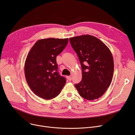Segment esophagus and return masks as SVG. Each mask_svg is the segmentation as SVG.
I'll use <instances>...</instances> for the list:
<instances>
[{"label":"esophagus","mask_w":135,"mask_h":135,"mask_svg":"<svg viewBox=\"0 0 135 135\" xmlns=\"http://www.w3.org/2000/svg\"><path fill=\"white\" fill-rule=\"evenodd\" d=\"M67 79H68V80H69V81H70L72 80V77H71V76H67Z\"/></svg>","instance_id":"obj_1"}]
</instances>
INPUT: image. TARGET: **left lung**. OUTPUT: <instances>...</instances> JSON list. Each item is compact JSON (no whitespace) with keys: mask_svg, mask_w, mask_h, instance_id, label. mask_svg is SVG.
<instances>
[{"mask_svg":"<svg viewBox=\"0 0 135 135\" xmlns=\"http://www.w3.org/2000/svg\"><path fill=\"white\" fill-rule=\"evenodd\" d=\"M82 68V80L75 85L79 95L88 100L101 97L111 84L114 61L109 49L97 38L82 35L69 38Z\"/></svg>","mask_w":135,"mask_h":135,"instance_id":"8db88e82","label":"left lung"}]
</instances>
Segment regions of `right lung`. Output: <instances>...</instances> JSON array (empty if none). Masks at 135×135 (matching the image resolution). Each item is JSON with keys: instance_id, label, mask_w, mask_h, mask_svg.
<instances>
[{"instance_id": "right-lung-1", "label": "right lung", "mask_w": 135, "mask_h": 135, "mask_svg": "<svg viewBox=\"0 0 135 135\" xmlns=\"http://www.w3.org/2000/svg\"><path fill=\"white\" fill-rule=\"evenodd\" d=\"M68 38L38 40L28 54L25 63L27 83L33 93L45 100L57 96L66 84L57 72L56 56L62 52Z\"/></svg>"}]
</instances>
